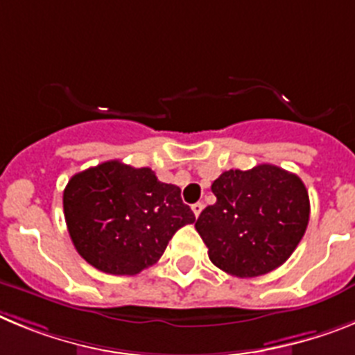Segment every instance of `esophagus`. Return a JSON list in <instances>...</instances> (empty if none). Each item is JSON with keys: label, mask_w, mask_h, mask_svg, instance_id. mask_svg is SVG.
I'll list each match as a JSON object with an SVG mask.
<instances>
[{"label": "esophagus", "mask_w": 355, "mask_h": 355, "mask_svg": "<svg viewBox=\"0 0 355 355\" xmlns=\"http://www.w3.org/2000/svg\"><path fill=\"white\" fill-rule=\"evenodd\" d=\"M191 209H193V212H195V216H196V218H198L200 212H202V209H203V203H202V202L193 203V205H191Z\"/></svg>", "instance_id": "esophagus-1"}]
</instances>
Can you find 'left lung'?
Segmentation results:
<instances>
[{
    "label": "left lung",
    "mask_w": 355,
    "mask_h": 355,
    "mask_svg": "<svg viewBox=\"0 0 355 355\" xmlns=\"http://www.w3.org/2000/svg\"><path fill=\"white\" fill-rule=\"evenodd\" d=\"M214 205L195 227L214 266L239 279L284 264L309 223V195L295 173L273 164L230 169L212 182Z\"/></svg>",
    "instance_id": "left-lung-1"
}]
</instances>
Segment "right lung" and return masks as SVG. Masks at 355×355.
Segmentation results:
<instances>
[{
  "mask_svg": "<svg viewBox=\"0 0 355 355\" xmlns=\"http://www.w3.org/2000/svg\"><path fill=\"white\" fill-rule=\"evenodd\" d=\"M64 216L76 252L110 275H135L155 264L173 234L195 221L180 187L121 160L71 177Z\"/></svg>",
  "mask_w": 355,
  "mask_h": 355,
  "instance_id": "1",
  "label": "right lung"
}]
</instances>
